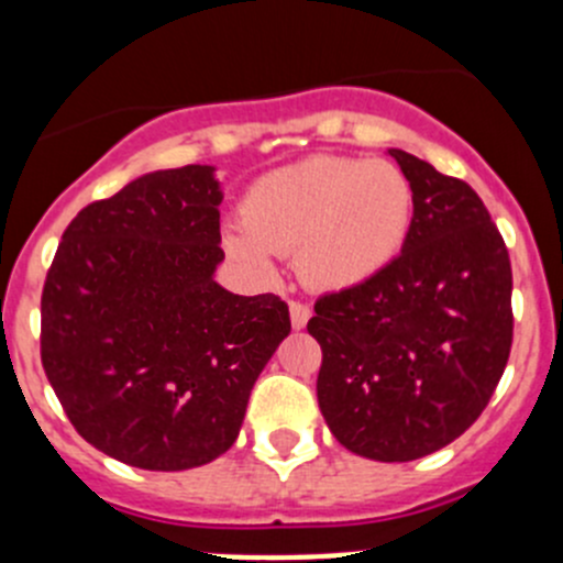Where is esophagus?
<instances>
[{
    "label": "esophagus",
    "mask_w": 563,
    "mask_h": 563,
    "mask_svg": "<svg viewBox=\"0 0 563 563\" xmlns=\"http://www.w3.org/2000/svg\"><path fill=\"white\" fill-rule=\"evenodd\" d=\"M311 320V309L306 303H300V300H292L289 303V322H292L295 330H303L306 322Z\"/></svg>",
    "instance_id": "esophagus-1"
}]
</instances>
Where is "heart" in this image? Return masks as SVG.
Here are the masks:
<instances>
[{
	"mask_svg": "<svg viewBox=\"0 0 563 563\" xmlns=\"http://www.w3.org/2000/svg\"><path fill=\"white\" fill-rule=\"evenodd\" d=\"M415 192L401 167L361 156H309L276 167L249 187L241 224L224 228V252L257 276L276 279L274 257H295L322 292L379 279L407 246Z\"/></svg>",
	"mask_w": 563,
	"mask_h": 563,
	"instance_id": "1",
	"label": "heart"
}]
</instances>
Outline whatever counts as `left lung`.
Instances as JSON below:
<instances>
[{
    "instance_id": "obj_1",
    "label": "left lung",
    "mask_w": 563,
    "mask_h": 563,
    "mask_svg": "<svg viewBox=\"0 0 563 563\" xmlns=\"http://www.w3.org/2000/svg\"><path fill=\"white\" fill-rule=\"evenodd\" d=\"M415 192L401 257L363 287L322 295L317 398L350 453L382 463L448 448L488 407L512 346V268L466 181L401 148Z\"/></svg>"
}]
</instances>
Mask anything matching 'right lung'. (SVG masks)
Masks as SVG:
<instances>
[{
    "label": "right lung",
    "instance_id": "add662e5",
    "mask_svg": "<svg viewBox=\"0 0 563 563\" xmlns=\"http://www.w3.org/2000/svg\"><path fill=\"white\" fill-rule=\"evenodd\" d=\"M217 167L154 170L69 222L43 287V368L75 431L148 472L228 453L249 393L289 335L276 295H235Z\"/></svg>",
    "mask_w": 563,
    "mask_h": 563
}]
</instances>
